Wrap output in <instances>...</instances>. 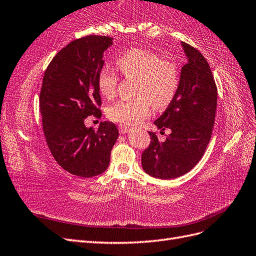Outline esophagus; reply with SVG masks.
<instances>
[{
	"label": "esophagus",
	"instance_id": "1",
	"mask_svg": "<svg viewBox=\"0 0 256 256\" xmlns=\"http://www.w3.org/2000/svg\"><path fill=\"white\" fill-rule=\"evenodd\" d=\"M118 130H120V132L122 134H128L129 131H130V128L129 127H127V126H120L118 127Z\"/></svg>",
	"mask_w": 256,
	"mask_h": 256
}]
</instances>
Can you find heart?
<instances>
[{
	"mask_svg": "<svg viewBox=\"0 0 256 256\" xmlns=\"http://www.w3.org/2000/svg\"><path fill=\"white\" fill-rule=\"evenodd\" d=\"M124 76L136 80L134 100H120L108 109V116L124 125H134L148 118L152 106L156 110L168 108L180 86V70L173 62L164 60L158 54L134 48L116 60ZM118 76L111 68H102L98 74V88L106 99L118 92Z\"/></svg>",
	"mask_w": 256,
	"mask_h": 256,
	"instance_id": "b5f03b06",
	"label": "heart"
}]
</instances>
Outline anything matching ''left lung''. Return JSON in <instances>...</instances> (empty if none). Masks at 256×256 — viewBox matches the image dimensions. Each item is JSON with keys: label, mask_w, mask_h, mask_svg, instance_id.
<instances>
[{"label": "left lung", "mask_w": 256, "mask_h": 256, "mask_svg": "<svg viewBox=\"0 0 256 256\" xmlns=\"http://www.w3.org/2000/svg\"><path fill=\"white\" fill-rule=\"evenodd\" d=\"M182 46L188 62L182 68L180 86L154 122L172 132L164 142L150 132V144L142 154L144 171L160 180L180 177L196 166L210 141L216 118L218 90L212 69L198 50L186 42Z\"/></svg>", "instance_id": "obj_1"}]
</instances>
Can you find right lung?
<instances>
[{
  "label": "right lung",
  "instance_id": "right-lung-1",
  "mask_svg": "<svg viewBox=\"0 0 256 256\" xmlns=\"http://www.w3.org/2000/svg\"><path fill=\"white\" fill-rule=\"evenodd\" d=\"M112 40L98 35L76 40L52 58L44 74L40 106L46 141L58 164L76 176L104 173L118 138L111 122L97 130L84 125L88 116H102L98 74Z\"/></svg>",
  "mask_w": 256,
  "mask_h": 256
}]
</instances>
